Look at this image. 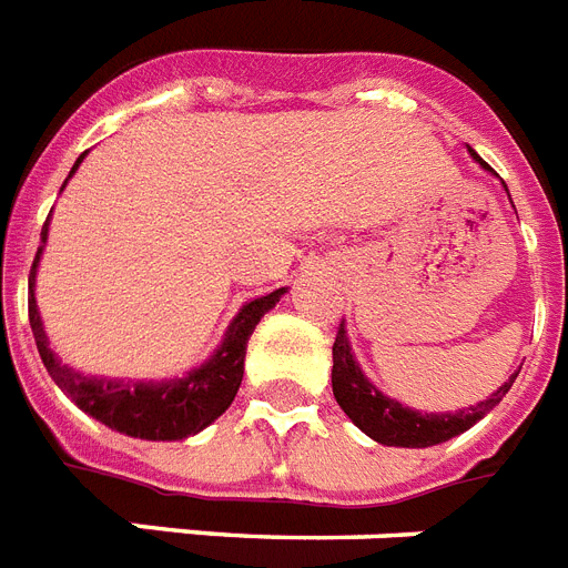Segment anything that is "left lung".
Returning a JSON list of instances; mask_svg holds the SVG:
<instances>
[{
	"label": "left lung",
	"instance_id": "1",
	"mask_svg": "<svg viewBox=\"0 0 568 568\" xmlns=\"http://www.w3.org/2000/svg\"><path fill=\"white\" fill-rule=\"evenodd\" d=\"M470 155H474L483 166H488L474 150H470ZM332 361H335V366H332V393H335L341 409L366 433V436L389 447H433L447 442V438L459 436V433H465L468 427H474L485 413H490V409L497 407V404L503 402V395L511 389L514 378H517V373H514L497 393L476 404V407L459 409V413H416V409L402 407L398 402H393V398H387L384 393H378V389L364 378L361 366H357L355 357H352L343 321L341 326H337L335 346H332Z\"/></svg>",
	"mask_w": 568,
	"mask_h": 568
}]
</instances>
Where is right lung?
I'll return each instance as SVG.
<instances>
[{
    "label": "right lung",
    "mask_w": 568,
    "mask_h": 568,
    "mask_svg": "<svg viewBox=\"0 0 568 568\" xmlns=\"http://www.w3.org/2000/svg\"><path fill=\"white\" fill-rule=\"evenodd\" d=\"M83 155L78 159V164L71 166V173L78 170ZM45 233H49V219L42 225V242H45ZM40 254L42 247L33 256L31 276H28V321H31L33 341H37L42 364H45L57 387L63 389L71 402L85 409L89 416H94L112 430L135 438H152V442H175V438L193 436V433L204 430L213 418H219L231 407L242 384V373H245L247 337L254 335L256 323L265 317V312L276 306L280 294H285V288H276V292L251 300L247 306H242V312L233 317L216 355L199 369L184 375V378L161 381V384L89 378V375H80L65 364H60V357L49 349L40 312H37V300H33V271H37Z\"/></svg>",
    "instance_id": "1"
}]
</instances>
